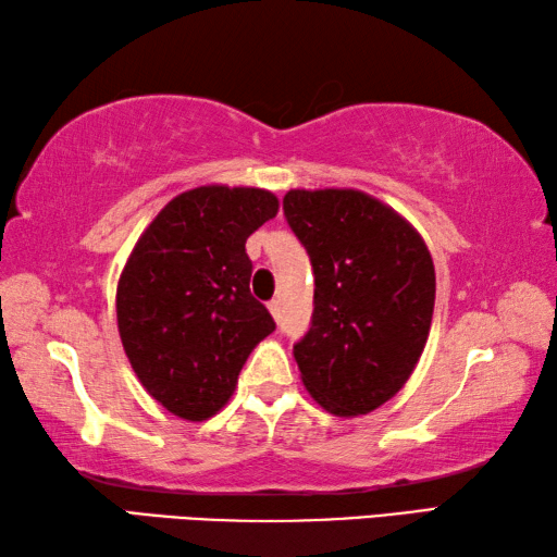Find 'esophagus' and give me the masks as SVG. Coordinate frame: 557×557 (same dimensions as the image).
Returning <instances> with one entry per match:
<instances>
[{
    "label": "esophagus",
    "mask_w": 557,
    "mask_h": 557,
    "mask_svg": "<svg viewBox=\"0 0 557 557\" xmlns=\"http://www.w3.org/2000/svg\"><path fill=\"white\" fill-rule=\"evenodd\" d=\"M268 309H270L272 317L280 319V301H277V299H270V301H268Z\"/></svg>",
    "instance_id": "esophagus-1"
}]
</instances>
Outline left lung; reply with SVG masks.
<instances>
[{
  "label": "left lung",
  "mask_w": 557,
  "mask_h": 557,
  "mask_svg": "<svg viewBox=\"0 0 557 557\" xmlns=\"http://www.w3.org/2000/svg\"><path fill=\"white\" fill-rule=\"evenodd\" d=\"M285 219L313 270V313L295 343L301 382L336 417L370 413L426 346L436 270L407 219L360 189H289Z\"/></svg>",
  "instance_id": "left-lung-1"
}]
</instances>
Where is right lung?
<instances>
[{
	"mask_svg": "<svg viewBox=\"0 0 557 557\" xmlns=\"http://www.w3.org/2000/svg\"><path fill=\"white\" fill-rule=\"evenodd\" d=\"M268 189L205 185L150 221L116 287L126 358L156 401L205 421L236 389L250 350L275 331L250 295L246 240L277 214Z\"/></svg>",
	"mask_w": 557,
	"mask_h": 557,
	"instance_id": "right-lung-1",
	"label": "right lung"
}]
</instances>
